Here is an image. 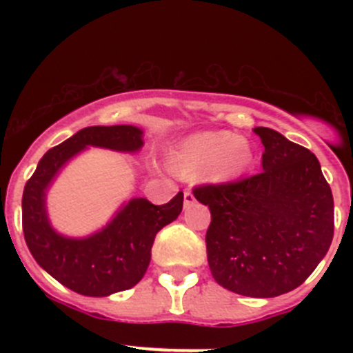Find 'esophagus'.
Listing matches in <instances>:
<instances>
[{"mask_svg": "<svg viewBox=\"0 0 353 353\" xmlns=\"http://www.w3.org/2000/svg\"><path fill=\"white\" fill-rule=\"evenodd\" d=\"M193 203H194L193 193H191L190 190H186V191H184V208H190V206L193 205Z\"/></svg>", "mask_w": 353, "mask_h": 353, "instance_id": "esophagus-1", "label": "esophagus"}]
</instances>
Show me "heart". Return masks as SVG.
<instances>
[{"label":"heart","instance_id":"obj_1","mask_svg":"<svg viewBox=\"0 0 353 353\" xmlns=\"http://www.w3.org/2000/svg\"><path fill=\"white\" fill-rule=\"evenodd\" d=\"M254 159L248 138L230 131H201L177 145L170 154V167L183 177H196L205 170L212 179L241 176Z\"/></svg>","mask_w":353,"mask_h":353}]
</instances>
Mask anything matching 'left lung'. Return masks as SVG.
<instances>
[{"instance_id": "obj_1", "label": "left lung", "mask_w": 353, "mask_h": 353, "mask_svg": "<svg viewBox=\"0 0 353 353\" xmlns=\"http://www.w3.org/2000/svg\"><path fill=\"white\" fill-rule=\"evenodd\" d=\"M263 172L193 190L206 205V256L219 285L276 297L314 272L333 241V194L314 154L279 131L254 128Z\"/></svg>"}]
</instances>
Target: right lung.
<instances>
[{"label": "right lung", "instance_id": "right-lung-1", "mask_svg": "<svg viewBox=\"0 0 353 353\" xmlns=\"http://www.w3.org/2000/svg\"><path fill=\"white\" fill-rule=\"evenodd\" d=\"M88 147L137 154L143 147V131L131 124L83 128L46 152L25 184L22 225L28 251L52 279L77 294L108 297L143 279L157 232L179 216L184 194L177 193L160 206L147 198H133L97 232L63 236L49 222L46 196L59 170Z\"/></svg>", "mask_w": 353, "mask_h": 353}]
</instances>
